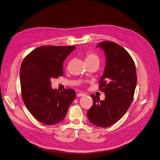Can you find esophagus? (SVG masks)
<instances>
[{"instance_id":"obj_1","label":"esophagus","mask_w":160,"mask_h":160,"mask_svg":"<svg viewBox=\"0 0 160 160\" xmlns=\"http://www.w3.org/2000/svg\"><path fill=\"white\" fill-rule=\"evenodd\" d=\"M77 95L78 97H83V96L86 95V94L83 93V92H80V93H78Z\"/></svg>"}]
</instances>
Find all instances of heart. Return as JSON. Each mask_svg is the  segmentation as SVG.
Masks as SVG:
<instances>
[{
    "instance_id": "b5f03b06",
    "label": "heart",
    "mask_w": 160,
    "mask_h": 160,
    "mask_svg": "<svg viewBox=\"0 0 160 160\" xmlns=\"http://www.w3.org/2000/svg\"><path fill=\"white\" fill-rule=\"evenodd\" d=\"M85 57V61H86V63H90L92 62H100V59L98 56L95 54L94 52L88 51L86 52V54L84 55Z\"/></svg>"
}]
</instances>
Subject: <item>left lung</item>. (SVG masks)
Listing matches in <instances>:
<instances>
[{"label":"left lung","mask_w":160,"mask_h":160,"mask_svg":"<svg viewBox=\"0 0 160 160\" xmlns=\"http://www.w3.org/2000/svg\"><path fill=\"white\" fill-rule=\"evenodd\" d=\"M106 56V66L100 78L99 89L105 98L100 100L95 95L92 107L88 111L90 122L101 127H109L121 119L133 100L137 83L135 63L123 47L111 41L100 42Z\"/></svg>","instance_id":"1"}]
</instances>
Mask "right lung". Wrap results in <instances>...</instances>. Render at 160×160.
Wrapping results in <instances>:
<instances>
[{
	"instance_id": "right-lung-1",
	"label": "right lung",
	"mask_w": 160,
	"mask_h": 160,
	"mask_svg": "<svg viewBox=\"0 0 160 160\" xmlns=\"http://www.w3.org/2000/svg\"><path fill=\"white\" fill-rule=\"evenodd\" d=\"M74 46H43L24 58L20 70L21 96L26 108L40 123L54 125L63 120L76 97L71 89H52L51 80L63 76V62Z\"/></svg>"
}]
</instances>
